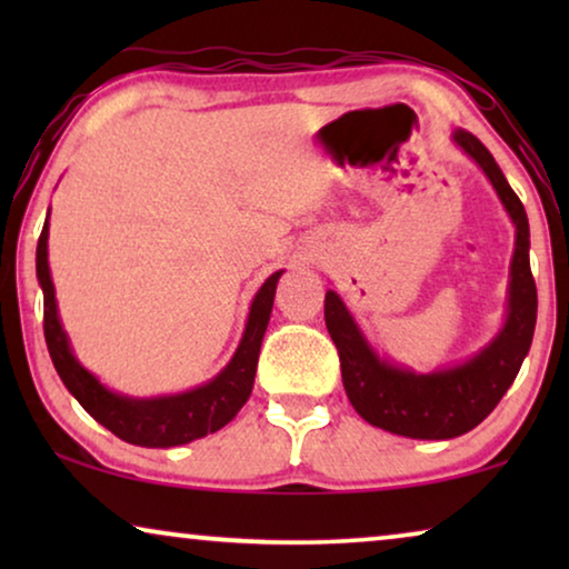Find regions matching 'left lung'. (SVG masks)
<instances>
[{
	"instance_id": "left-lung-1",
	"label": "left lung",
	"mask_w": 569,
	"mask_h": 569,
	"mask_svg": "<svg viewBox=\"0 0 569 569\" xmlns=\"http://www.w3.org/2000/svg\"><path fill=\"white\" fill-rule=\"evenodd\" d=\"M458 150L477 162L516 224L505 321L479 352L432 372H417L376 352L337 290H326L323 316L339 349L341 380L357 415L372 427L411 440H450L485 422L516 380L536 329V282L526 209L492 152L477 137L453 129Z\"/></svg>"
}]
</instances>
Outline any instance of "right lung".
<instances>
[{
	"instance_id": "add662e5",
	"label": "right lung",
	"mask_w": 569,
	"mask_h": 569,
	"mask_svg": "<svg viewBox=\"0 0 569 569\" xmlns=\"http://www.w3.org/2000/svg\"><path fill=\"white\" fill-rule=\"evenodd\" d=\"M51 214V209H49ZM49 214L36 248V277L43 290V333L51 362L57 368L67 391L82 403L88 415L111 430L116 438L142 448H176L222 430L232 417L243 409L253 391L256 365L263 333H267L274 292L282 269L274 271L259 290L248 308L243 337L230 362L207 383L193 386L189 391L162 396H127L108 388L96 372H90L77 360L72 341L64 331L59 316L57 287L49 267Z\"/></svg>"
}]
</instances>
